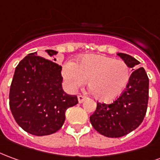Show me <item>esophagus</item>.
<instances>
[{"label":"esophagus","instance_id":"1","mask_svg":"<svg viewBox=\"0 0 160 160\" xmlns=\"http://www.w3.org/2000/svg\"><path fill=\"white\" fill-rule=\"evenodd\" d=\"M86 99V97L83 95H78V101H79V103H82L84 102V100Z\"/></svg>","mask_w":160,"mask_h":160}]
</instances>
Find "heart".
I'll list each match as a JSON object with an SVG mask.
<instances>
[{
	"label": "heart",
	"mask_w": 160,
	"mask_h": 160,
	"mask_svg": "<svg viewBox=\"0 0 160 160\" xmlns=\"http://www.w3.org/2000/svg\"><path fill=\"white\" fill-rule=\"evenodd\" d=\"M62 76L70 89H77L88 81V88L96 99L111 101L127 88L130 80V68L125 61L111 57L86 55L77 63H64Z\"/></svg>",
	"instance_id": "heart-1"
}]
</instances>
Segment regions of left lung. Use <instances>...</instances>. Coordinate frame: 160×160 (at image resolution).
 I'll return each mask as SVG.
<instances>
[{"label": "left lung", "instance_id": "obj_1", "mask_svg": "<svg viewBox=\"0 0 160 160\" xmlns=\"http://www.w3.org/2000/svg\"><path fill=\"white\" fill-rule=\"evenodd\" d=\"M132 70L139 64L133 57L117 53ZM149 98V79L145 69L138 68L131 74L127 88L110 104L97 103L95 112L90 116L92 126L100 134L119 138L135 130L146 115Z\"/></svg>", "mask_w": 160, "mask_h": 160}]
</instances>
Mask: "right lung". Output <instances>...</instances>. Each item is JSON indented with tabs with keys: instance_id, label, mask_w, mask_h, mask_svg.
<instances>
[{
	"instance_id": "1",
	"label": "right lung",
	"mask_w": 160,
	"mask_h": 160,
	"mask_svg": "<svg viewBox=\"0 0 160 160\" xmlns=\"http://www.w3.org/2000/svg\"><path fill=\"white\" fill-rule=\"evenodd\" d=\"M46 52L50 57L57 54L51 49ZM62 80L61 66L36 53L20 61L10 87L9 107L15 121L27 132L53 134L63 126L67 109L78 104V99L65 92Z\"/></svg>"
}]
</instances>
